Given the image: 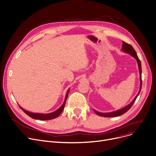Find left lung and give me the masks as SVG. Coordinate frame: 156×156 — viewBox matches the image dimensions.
<instances>
[{"label":"left lung","mask_w":156,"mask_h":156,"mask_svg":"<svg viewBox=\"0 0 156 156\" xmlns=\"http://www.w3.org/2000/svg\"><path fill=\"white\" fill-rule=\"evenodd\" d=\"M122 46V49L121 50L123 52H124V53H126L127 54H129L130 55L133 56L137 61L139 70V75H140V89H139V91L138 92L137 95L136 96V97L133 98V100L129 103V105H127L125 107H123V108H122L121 109H119L118 110L114 111V112H108V113H101V112H97V111H96L95 110H93V111H94L98 115L101 116V117H119V116H120V115H123V113H125L126 112H127L131 108V107L133 104V103L135 102V101H136V98H137L138 95H139V93H140V90H141V88H142V77H141V75H142V68H141L140 61V59H139V58L137 56V55L136 53V51H135V49L133 48V47L131 45H130V44H129L124 42V41H123Z\"/></svg>","instance_id":"1"}]
</instances>
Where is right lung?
I'll use <instances>...</instances> for the list:
<instances>
[{
	"instance_id": "add662e5",
	"label": "right lung",
	"mask_w": 156,
	"mask_h": 156,
	"mask_svg": "<svg viewBox=\"0 0 156 156\" xmlns=\"http://www.w3.org/2000/svg\"><path fill=\"white\" fill-rule=\"evenodd\" d=\"M69 89H68L66 96H65V101L63 103V105H62L58 110H56V111L53 112H51V113H34V112H30L29 111H27L25 109H24L23 108H22L20 107L19 105V107L23 110V111L26 113L28 116H29L30 117L33 118L34 119H36V120H51V119H55L56 117H58L61 113L63 112L64 107L65 106V103L68 98V93H69Z\"/></svg>"
}]
</instances>
